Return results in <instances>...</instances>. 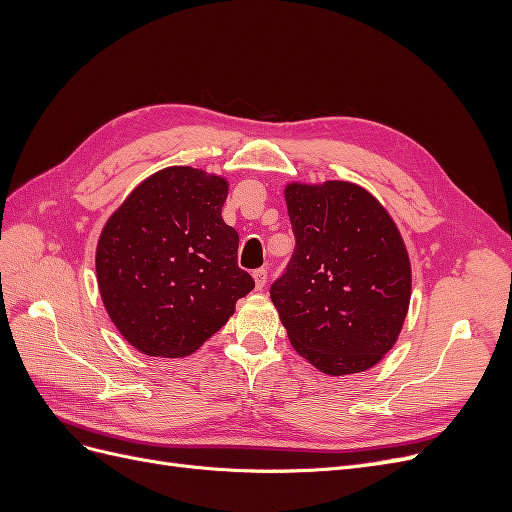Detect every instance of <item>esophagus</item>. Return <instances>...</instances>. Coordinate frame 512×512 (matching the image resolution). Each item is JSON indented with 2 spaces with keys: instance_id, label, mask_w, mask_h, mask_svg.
Returning <instances> with one entry per match:
<instances>
[{
  "instance_id": "1",
  "label": "esophagus",
  "mask_w": 512,
  "mask_h": 512,
  "mask_svg": "<svg viewBox=\"0 0 512 512\" xmlns=\"http://www.w3.org/2000/svg\"><path fill=\"white\" fill-rule=\"evenodd\" d=\"M254 282H256V288L262 290L267 284V269H256L254 271Z\"/></svg>"
}]
</instances>
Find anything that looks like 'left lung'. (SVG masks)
I'll list each match as a JSON object with an SVG mask.
<instances>
[{
  "mask_svg": "<svg viewBox=\"0 0 512 512\" xmlns=\"http://www.w3.org/2000/svg\"><path fill=\"white\" fill-rule=\"evenodd\" d=\"M284 198L297 245L271 301L290 344L322 374L367 371L408 316L412 269L401 232L350 181H292Z\"/></svg>",
  "mask_w": 512,
  "mask_h": 512,
  "instance_id": "8db88e82",
  "label": "left lung"
}]
</instances>
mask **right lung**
<instances>
[{
	"label": "right lung",
	"instance_id": "add662e5",
	"mask_svg": "<svg viewBox=\"0 0 512 512\" xmlns=\"http://www.w3.org/2000/svg\"><path fill=\"white\" fill-rule=\"evenodd\" d=\"M228 181L192 166L158 170L106 220L98 290L117 331L147 356L181 359L218 333L254 288L222 220Z\"/></svg>",
	"mask_w": 512,
	"mask_h": 512
}]
</instances>
